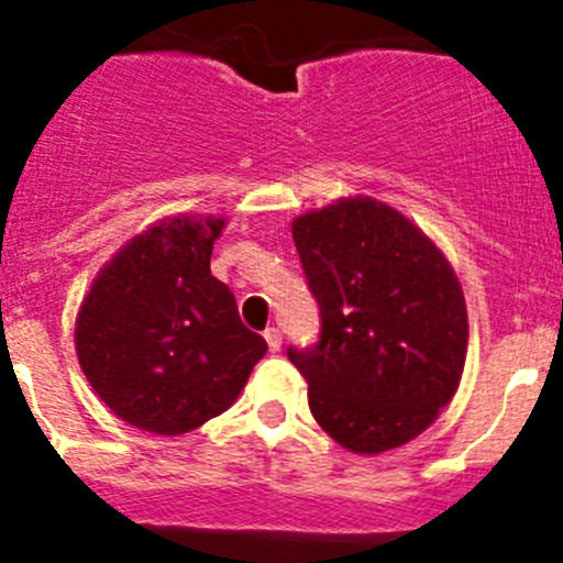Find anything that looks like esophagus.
Masks as SVG:
<instances>
[{
	"mask_svg": "<svg viewBox=\"0 0 563 563\" xmlns=\"http://www.w3.org/2000/svg\"><path fill=\"white\" fill-rule=\"evenodd\" d=\"M264 339H266V344H269V350H272V353H277V350H280V344H283V335H280V330H277V328H266Z\"/></svg>",
	"mask_w": 563,
	"mask_h": 563,
	"instance_id": "obj_1",
	"label": "esophagus"
}]
</instances>
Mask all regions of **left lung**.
<instances>
[{
  "label": "left lung",
  "instance_id": "8db88e82",
  "mask_svg": "<svg viewBox=\"0 0 563 563\" xmlns=\"http://www.w3.org/2000/svg\"><path fill=\"white\" fill-rule=\"evenodd\" d=\"M319 306V339L288 346L313 419L341 448L375 455L422 433L453 400L466 361L459 277L433 241L369 197L291 224Z\"/></svg>",
  "mask_w": 563,
  "mask_h": 563
}]
</instances>
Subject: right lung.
Here are the masks:
<instances>
[{
	"instance_id": "1",
	"label": "right lung",
	"mask_w": 563,
	"mask_h": 563,
	"mask_svg": "<svg viewBox=\"0 0 563 563\" xmlns=\"http://www.w3.org/2000/svg\"><path fill=\"white\" fill-rule=\"evenodd\" d=\"M222 219L175 217L135 235L99 272L77 317V358L124 422L188 433L235 402L264 335L244 328L235 297L210 275Z\"/></svg>"
}]
</instances>
